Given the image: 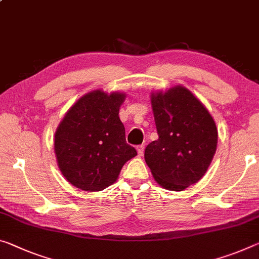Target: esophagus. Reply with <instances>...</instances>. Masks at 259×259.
Masks as SVG:
<instances>
[{
    "label": "esophagus",
    "instance_id": "34e87169",
    "mask_svg": "<svg viewBox=\"0 0 259 259\" xmlns=\"http://www.w3.org/2000/svg\"><path fill=\"white\" fill-rule=\"evenodd\" d=\"M137 152H138V157H142L143 153H144V145H138Z\"/></svg>",
    "mask_w": 259,
    "mask_h": 259
}]
</instances>
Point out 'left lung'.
<instances>
[{"mask_svg": "<svg viewBox=\"0 0 259 259\" xmlns=\"http://www.w3.org/2000/svg\"><path fill=\"white\" fill-rule=\"evenodd\" d=\"M159 138L145 149V161L160 186L182 191L206 173L218 143L214 120L183 86L151 98Z\"/></svg>", "mask_w": 259, "mask_h": 259, "instance_id": "1", "label": "left lung"}]
</instances>
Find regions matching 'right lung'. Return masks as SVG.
I'll return each instance as SVG.
<instances>
[{
	"instance_id": "add662e5",
	"label": "right lung",
	"mask_w": 259,
	"mask_h": 259,
	"mask_svg": "<svg viewBox=\"0 0 259 259\" xmlns=\"http://www.w3.org/2000/svg\"><path fill=\"white\" fill-rule=\"evenodd\" d=\"M123 93L93 91L65 114L55 134L60 170L72 186L100 191L116 181L124 163L137 154L125 142L118 117Z\"/></svg>"
}]
</instances>
